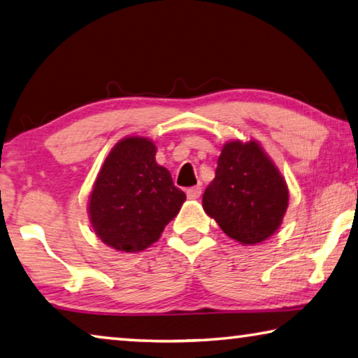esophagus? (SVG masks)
<instances>
[{
    "label": "esophagus",
    "instance_id": "esophagus-1",
    "mask_svg": "<svg viewBox=\"0 0 358 358\" xmlns=\"http://www.w3.org/2000/svg\"><path fill=\"white\" fill-rule=\"evenodd\" d=\"M201 192H202V188H201V186H192V188H188V189H186V196H188L189 199H199V197H201Z\"/></svg>",
    "mask_w": 358,
    "mask_h": 358
}]
</instances>
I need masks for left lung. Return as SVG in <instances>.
Returning a JSON list of instances; mask_svg holds the SVG:
<instances>
[{"label":"left lung","mask_w":358,"mask_h":358,"mask_svg":"<svg viewBox=\"0 0 358 358\" xmlns=\"http://www.w3.org/2000/svg\"><path fill=\"white\" fill-rule=\"evenodd\" d=\"M202 207L226 236L255 245L274 234L288 207V188L258 141L232 140L221 150Z\"/></svg>","instance_id":"obj_1"}]
</instances>
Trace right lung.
<instances>
[{"mask_svg":"<svg viewBox=\"0 0 358 358\" xmlns=\"http://www.w3.org/2000/svg\"><path fill=\"white\" fill-rule=\"evenodd\" d=\"M186 194L156 162V145L126 137L106 156L89 197V220L100 241L117 252H143L177 217Z\"/></svg>","mask_w":358,"mask_h":358,"instance_id":"add662e5","label":"right lung"}]
</instances>
